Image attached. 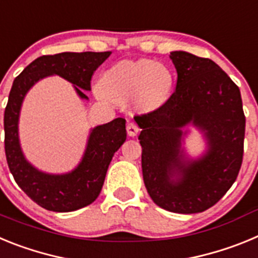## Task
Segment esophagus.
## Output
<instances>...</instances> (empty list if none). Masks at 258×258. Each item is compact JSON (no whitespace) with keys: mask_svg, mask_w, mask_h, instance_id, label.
I'll return each mask as SVG.
<instances>
[{"mask_svg":"<svg viewBox=\"0 0 258 258\" xmlns=\"http://www.w3.org/2000/svg\"><path fill=\"white\" fill-rule=\"evenodd\" d=\"M138 132H140V127H138V125H137L136 122H129V124L126 125V133L129 137L137 136Z\"/></svg>","mask_w":258,"mask_h":258,"instance_id":"obj_1","label":"esophagus"}]
</instances>
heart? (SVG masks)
Wrapping results in <instances>:
<instances>
[{
    "label": "heart",
    "mask_w": 258,
    "mask_h": 258,
    "mask_svg": "<svg viewBox=\"0 0 258 258\" xmlns=\"http://www.w3.org/2000/svg\"><path fill=\"white\" fill-rule=\"evenodd\" d=\"M173 75L163 63L140 59L121 60L107 68L95 95L106 102L125 103L132 99L141 109L163 106L172 95Z\"/></svg>",
    "instance_id": "1"
}]
</instances>
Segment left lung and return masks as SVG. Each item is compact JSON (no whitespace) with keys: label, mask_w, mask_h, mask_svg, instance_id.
Segmentation results:
<instances>
[{"label":"left lung","mask_w":258,"mask_h":258,"mask_svg":"<svg viewBox=\"0 0 258 258\" xmlns=\"http://www.w3.org/2000/svg\"><path fill=\"white\" fill-rule=\"evenodd\" d=\"M175 92L134 120L141 131L145 186L156 206L182 214L213 207L235 182L243 160L245 117L240 90L208 58L172 51ZM197 127L207 149L191 158L184 140Z\"/></svg>","instance_id":"obj_1"}]
</instances>
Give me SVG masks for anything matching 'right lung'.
Here are the masks:
<instances>
[{
  "label": "right lung",
  "mask_w": 258,
  "mask_h": 258,
  "mask_svg": "<svg viewBox=\"0 0 258 258\" xmlns=\"http://www.w3.org/2000/svg\"><path fill=\"white\" fill-rule=\"evenodd\" d=\"M111 55L104 52H60L35 59L14 80L5 108V152L9 169L20 188L42 208L72 212L92 204L103 186L115 152L126 140L125 118L90 129L85 151L75 169L54 174L37 169L24 156L19 140L20 109L27 93L40 80L59 76L74 85L80 99L88 101L94 71Z\"/></svg>",
  "instance_id": "1"
}]
</instances>
